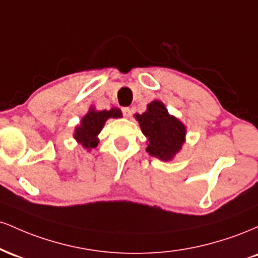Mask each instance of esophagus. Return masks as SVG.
<instances>
[{
	"instance_id": "esophagus-1",
	"label": "esophagus",
	"mask_w": 258,
	"mask_h": 258,
	"mask_svg": "<svg viewBox=\"0 0 258 258\" xmlns=\"http://www.w3.org/2000/svg\"><path fill=\"white\" fill-rule=\"evenodd\" d=\"M121 110H122V114H123V116H126V117H130L131 116V109L128 108V106H125V108H122L121 109Z\"/></svg>"
}]
</instances>
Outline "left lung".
Listing matches in <instances>:
<instances>
[{"mask_svg": "<svg viewBox=\"0 0 258 258\" xmlns=\"http://www.w3.org/2000/svg\"><path fill=\"white\" fill-rule=\"evenodd\" d=\"M142 132L148 137L147 152L152 156L168 161L184 142L185 127L176 117L170 116L159 100H154L142 115L136 114Z\"/></svg>", "mask_w": 258, "mask_h": 258, "instance_id": "obj_1", "label": "left lung"}]
</instances>
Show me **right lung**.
<instances>
[{"instance_id": "add662e5", "label": "right lung", "mask_w": 258, "mask_h": 258, "mask_svg": "<svg viewBox=\"0 0 258 258\" xmlns=\"http://www.w3.org/2000/svg\"><path fill=\"white\" fill-rule=\"evenodd\" d=\"M109 117H121L119 109H110V110L96 111L91 109L90 112L82 119L81 125L75 130V137L79 143H81L86 149H93L98 146V133L104 126L105 121Z\"/></svg>"}]
</instances>
